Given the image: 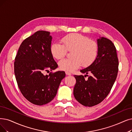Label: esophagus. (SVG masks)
I'll return each instance as SVG.
<instances>
[{"instance_id": "esophagus-1", "label": "esophagus", "mask_w": 132, "mask_h": 132, "mask_svg": "<svg viewBox=\"0 0 132 132\" xmlns=\"http://www.w3.org/2000/svg\"><path fill=\"white\" fill-rule=\"evenodd\" d=\"M65 74L67 75H69V76H70V75H71V73H70V72H69V71H65Z\"/></svg>"}]
</instances>
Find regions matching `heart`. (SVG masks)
Here are the masks:
<instances>
[{"label": "heart", "instance_id": "heart-1", "mask_svg": "<svg viewBox=\"0 0 132 132\" xmlns=\"http://www.w3.org/2000/svg\"><path fill=\"white\" fill-rule=\"evenodd\" d=\"M62 42L63 44L55 42L50 48L52 56L57 60L62 59L67 55L68 51H71V57L59 62L61 69L73 71L81 64L87 67L95 61L98 55V45L88 36L80 34H71L64 37Z\"/></svg>", "mask_w": 132, "mask_h": 132}]
</instances>
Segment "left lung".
<instances>
[{
    "label": "left lung",
    "instance_id": "8db88e82",
    "mask_svg": "<svg viewBox=\"0 0 132 132\" xmlns=\"http://www.w3.org/2000/svg\"><path fill=\"white\" fill-rule=\"evenodd\" d=\"M97 45L95 61L80 70L87 74L91 72L92 76L85 80V75H74L76 83L73 95L79 103L86 107L101 103L111 90L118 75L119 60L114 44L110 40L101 37L97 39Z\"/></svg>",
    "mask_w": 132,
    "mask_h": 132
}]
</instances>
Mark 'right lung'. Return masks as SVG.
<instances>
[{
	"label": "right lung",
	"mask_w": 132,
	"mask_h": 132,
	"mask_svg": "<svg viewBox=\"0 0 132 132\" xmlns=\"http://www.w3.org/2000/svg\"><path fill=\"white\" fill-rule=\"evenodd\" d=\"M51 40L48 31H37L23 40L15 57L14 71L19 90L26 100L38 106L54 98L65 76L63 71L43 73L58 67L51 53Z\"/></svg>",
	"instance_id": "right-lung-1"
}]
</instances>
